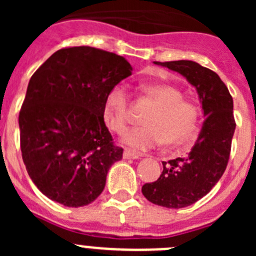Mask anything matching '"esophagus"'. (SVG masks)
<instances>
[{
    "label": "esophagus",
    "mask_w": 256,
    "mask_h": 256,
    "mask_svg": "<svg viewBox=\"0 0 256 256\" xmlns=\"http://www.w3.org/2000/svg\"><path fill=\"white\" fill-rule=\"evenodd\" d=\"M123 158L124 159H138L140 155H137V154H133L132 151H130V150H124Z\"/></svg>",
    "instance_id": "1"
}]
</instances>
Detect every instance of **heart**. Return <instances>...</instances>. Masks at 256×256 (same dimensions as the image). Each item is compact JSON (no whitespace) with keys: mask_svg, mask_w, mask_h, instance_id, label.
Instances as JSON below:
<instances>
[{"mask_svg":"<svg viewBox=\"0 0 256 256\" xmlns=\"http://www.w3.org/2000/svg\"><path fill=\"white\" fill-rule=\"evenodd\" d=\"M144 94L155 104V108L144 118V126H133L126 132L123 141L134 151H148L162 142L176 146L186 141L195 128L198 108L191 101L183 100L180 90L170 84H148ZM130 91L124 83H118L108 92L104 102V114L108 126L122 133L130 122Z\"/></svg>","mask_w":256,"mask_h":256,"instance_id":"obj_1","label":"heart"}]
</instances>
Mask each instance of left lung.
<instances>
[{
    "mask_svg": "<svg viewBox=\"0 0 256 256\" xmlns=\"http://www.w3.org/2000/svg\"><path fill=\"white\" fill-rule=\"evenodd\" d=\"M154 62L178 72L196 88L206 116L188 155L162 162L158 180L142 186V194L150 202L180 209L209 194L227 168L236 128L234 98L216 72L195 61Z\"/></svg>",
    "mask_w": 256,
    "mask_h": 256,
    "instance_id": "8db88e82",
    "label": "left lung"
}]
</instances>
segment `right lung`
I'll list each match as a JSON object with an SVG mask.
<instances>
[{
  "instance_id": "1",
  "label": "right lung",
  "mask_w": 256,
  "mask_h": 256,
  "mask_svg": "<svg viewBox=\"0 0 256 256\" xmlns=\"http://www.w3.org/2000/svg\"><path fill=\"white\" fill-rule=\"evenodd\" d=\"M130 72L123 56L79 46L56 51L32 76L19 112L20 148L44 196L78 208L101 195L108 169L123 158L104 122V102Z\"/></svg>"
}]
</instances>
